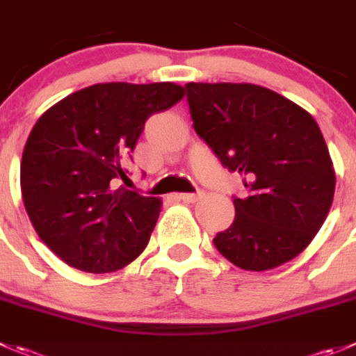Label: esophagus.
I'll return each instance as SVG.
<instances>
[{
  "label": "esophagus",
  "instance_id": "34e87169",
  "mask_svg": "<svg viewBox=\"0 0 356 356\" xmlns=\"http://www.w3.org/2000/svg\"><path fill=\"white\" fill-rule=\"evenodd\" d=\"M179 200H182V202H188V203H193L196 202V200L202 198V193H179L177 195Z\"/></svg>",
  "mask_w": 356,
  "mask_h": 356
}]
</instances>
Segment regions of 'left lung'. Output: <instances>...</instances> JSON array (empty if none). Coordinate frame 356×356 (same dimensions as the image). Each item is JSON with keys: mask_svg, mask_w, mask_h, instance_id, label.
Instances as JSON below:
<instances>
[{"mask_svg": "<svg viewBox=\"0 0 356 356\" xmlns=\"http://www.w3.org/2000/svg\"><path fill=\"white\" fill-rule=\"evenodd\" d=\"M193 129L224 168L243 175L234 220L213 238L217 250L248 271L301 254L332 205L336 175L309 113L250 83H188Z\"/></svg>", "mask_w": 356, "mask_h": 356, "instance_id": "left-lung-1", "label": "left lung"}]
</instances>
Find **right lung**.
<instances>
[{
  "label": "right lung",
  "instance_id": "right-lung-1",
  "mask_svg": "<svg viewBox=\"0 0 356 356\" xmlns=\"http://www.w3.org/2000/svg\"><path fill=\"white\" fill-rule=\"evenodd\" d=\"M174 83H99L51 106L20 163L27 216L48 248L86 273L122 270L146 248L161 202L120 186L147 118L177 104Z\"/></svg>",
  "mask_w": 356,
  "mask_h": 356
}]
</instances>
